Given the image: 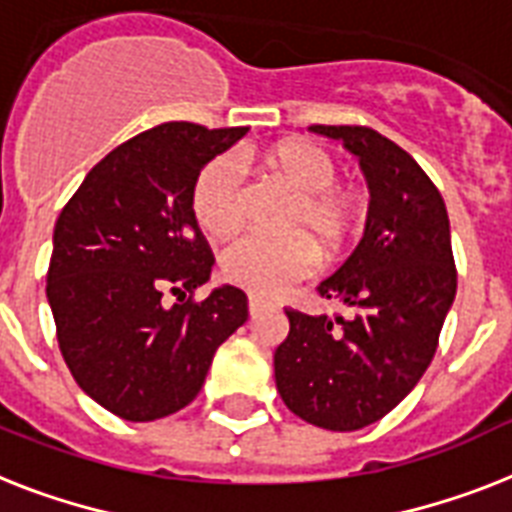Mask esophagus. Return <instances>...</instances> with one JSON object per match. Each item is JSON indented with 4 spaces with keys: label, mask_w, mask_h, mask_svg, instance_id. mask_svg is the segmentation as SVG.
<instances>
[{
    "label": "esophagus",
    "mask_w": 512,
    "mask_h": 512,
    "mask_svg": "<svg viewBox=\"0 0 512 512\" xmlns=\"http://www.w3.org/2000/svg\"><path fill=\"white\" fill-rule=\"evenodd\" d=\"M268 307V302H265L263 297H257V294H249V313L257 315L260 310H265Z\"/></svg>",
    "instance_id": "1"
}]
</instances>
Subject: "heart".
I'll use <instances>...</instances> for the list:
<instances>
[{
    "instance_id": "heart-1",
    "label": "heart",
    "mask_w": 512,
    "mask_h": 512,
    "mask_svg": "<svg viewBox=\"0 0 512 512\" xmlns=\"http://www.w3.org/2000/svg\"><path fill=\"white\" fill-rule=\"evenodd\" d=\"M244 162L297 194L281 223L292 236H247L223 252L220 273L247 292L281 294L313 273L318 260L313 244H318L323 257L342 252L355 234L360 202L350 189L336 186V162L313 141H281L265 152H249ZM191 210L202 231L215 239L242 231L247 178L239 157L218 155L199 170L191 189Z\"/></svg>"
}]
</instances>
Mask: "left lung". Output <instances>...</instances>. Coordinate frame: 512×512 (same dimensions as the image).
I'll list each match as a JSON object with an SVG mask.
<instances>
[{
    "instance_id": "1",
    "label": "left lung",
    "mask_w": 512,
    "mask_h": 512,
    "mask_svg": "<svg viewBox=\"0 0 512 512\" xmlns=\"http://www.w3.org/2000/svg\"><path fill=\"white\" fill-rule=\"evenodd\" d=\"M360 160L371 205L347 263L321 281L352 315L286 310L289 336L273 355L281 400L302 421L357 431L400 405L429 368L458 270L450 218L431 178L405 149L365 126H310Z\"/></svg>"
}]
</instances>
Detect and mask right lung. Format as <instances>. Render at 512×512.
Instances as JSON below:
<instances>
[{
	"label": "right lung",
	"mask_w": 512,
	"mask_h": 512,
	"mask_svg": "<svg viewBox=\"0 0 512 512\" xmlns=\"http://www.w3.org/2000/svg\"><path fill=\"white\" fill-rule=\"evenodd\" d=\"M244 134L186 120L149 128L99 160L54 223L47 299L60 352L83 392L123 421L189 405L247 321L236 286L194 299L215 257L191 210L199 170Z\"/></svg>",
	"instance_id": "add662e5"
}]
</instances>
